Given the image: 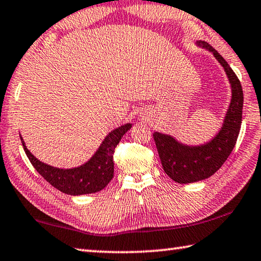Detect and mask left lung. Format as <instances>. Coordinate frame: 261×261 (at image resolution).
<instances>
[{"label":"left lung","mask_w":261,"mask_h":261,"mask_svg":"<svg viewBox=\"0 0 261 261\" xmlns=\"http://www.w3.org/2000/svg\"><path fill=\"white\" fill-rule=\"evenodd\" d=\"M198 45L210 50L225 68L231 85L232 96L221 130L207 144L188 147L176 142L172 136L157 132L153 133V140L164 171L177 184H191L213 175L223 165L234 149L242 123L243 90L241 81L212 45L204 41H198Z\"/></svg>","instance_id":"obj_1"}]
</instances>
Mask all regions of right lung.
Returning <instances> with one entry per match:
<instances>
[{
	"mask_svg": "<svg viewBox=\"0 0 261 261\" xmlns=\"http://www.w3.org/2000/svg\"><path fill=\"white\" fill-rule=\"evenodd\" d=\"M130 123H126L117 129L112 130L103 143L100 144L97 152L85 165L71 170H61L47 164L41 163L25 147L22 139L21 143L33 167L38 171L43 179L55 188L67 195H85L93 194L104 189L113 177L114 163L113 153L122 135L130 129Z\"/></svg>",
	"mask_w": 261,
	"mask_h": 261,
	"instance_id": "add662e5",
	"label": "right lung"
}]
</instances>
